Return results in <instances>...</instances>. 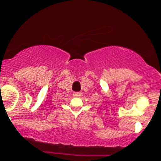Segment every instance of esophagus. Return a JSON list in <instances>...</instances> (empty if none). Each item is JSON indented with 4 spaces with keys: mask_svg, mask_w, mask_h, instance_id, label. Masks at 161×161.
<instances>
[{
    "mask_svg": "<svg viewBox=\"0 0 161 161\" xmlns=\"http://www.w3.org/2000/svg\"><path fill=\"white\" fill-rule=\"evenodd\" d=\"M73 95L75 96V97H80V96H81V92H74Z\"/></svg>",
    "mask_w": 161,
    "mask_h": 161,
    "instance_id": "34e87169",
    "label": "esophagus"
}]
</instances>
